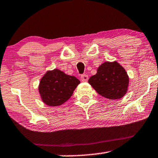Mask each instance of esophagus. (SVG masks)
Listing matches in <instances>:
<instances>
[{
  "label": "esophagus",
  "mask_w": 158,
  "mask_h": 158,
  "mask_svg": "<svg viewBox=\"0 0 158 158\" xmlns=\"http://www.w3.org/2000/svg\"><path fill=\"white\" fill-rule=\"evenodd\" d=\"M81 79L83 82H86V81H88V75L87 74H82L81 76Z\"/></svg>",
  "instance_id": "obj_1"
}]
</instances>
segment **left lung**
Listing matches in <instances>:
<instances>
[{
	"instance_id": "obj_1",
	"label": "left lung",
	"mask_w": 158,
	"mask_h": 158,
	"mask_svg": "<svg viewBox=\"0 0 158 158\" xmlns=\"http://www.w3.org/2000/svg\"><path fill=\"white\" fill-rule=\"evenodd\" d=\"M89 84L99 95L108 99H119L128 90L130 78L126 70L117 61L105 62L99 66Z\"/></svg>"
}]
</instances>
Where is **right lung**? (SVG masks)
<instances>
[{"label": "right lung", "mask_w": 158, "mask_h": 158, "mask_svg": "<svg viewBox=\"0 0 158 158\" xmlns=\"http://www.w3.org/2000/svg\"><path fill=\"white\" fill-rule=\"evenodd\" d=\"M80 83L74 76L55 69L47 71L40 78L38 92L45 105L59 106L70 99Z\"/></svg>", "instance_id": "right-lung-1"}]
</instances>
